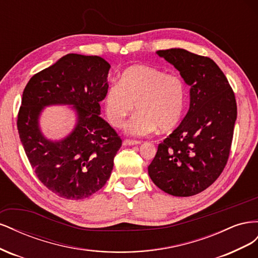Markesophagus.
Masks as SVG:
<instances>
[{
  "mask_svg": "<svg viewBox=\"0 0 258 258\" xmlns=\"http://www.w3.org/2000/svg\"><path fill=\"white\" fill-rule=\"evenodd\" d=\"M140 142L138 141H131V140H123L122 144L126 145V146H134V145H138Z\"/></svg>",
  "mask_w": 258,
  "mask_h": 258,
  "instance_id": "esophagus-1",
  "label": "esophagus"
}]
</instances>
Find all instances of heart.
Returning a JSON list of instances; mask_svg holds the SVG:
<instances>
[{"label": "heart", "instance_id": "b5f03b06", "mask_svg": "<svg viewBox=\"0 0 258 258\" xmlns=\"http://www.w3.org/2000/svg\"><path fill=\"white\" fill-rule=\"evenodd\" d=\"M185 97V85L178 76L141 64L128 68L120 83L108 86L103 103L107 118L115 127H121L136 107L139 112L127 123L126 131L142 138L158 128L168 131L175 127L182 118Z\"/></svg>", "mask_w": 258, "mask_h": 258}]
</instances>
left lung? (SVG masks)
<instances>
[{
	"label": "left lung",
	"instance_id": "left-lung-1",
	"mask_svg": "<svg viewBox=\"0 0 258 258\" xmlns=\"http://www.w3.org/2000/svg\"><path fill=\"white\" fill-rule=\"evenodd\" d=\"M189 86V110L158 145L148 175L161 190L189 197L207 189L227 163L237 119L230 85L215 62L181 48L156 51Z\"/></svg>",
	"mask_w": 258,
	"mask_h": 258
}]
</instances>
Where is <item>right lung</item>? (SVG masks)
<instances>
[{
	"label": "right lung",
	"mask_w": 258,
	"mask_h": 258,
	"mask_svg": "<svg viewBox=\"0 0 258 258\" xmlns=\"http://www.w3.org/2000/svg\"><path fill=\"white\" fill-rule=\"evenodd\" d=\"M110 63L99 56L68 53L31 77L22 93L17 127L38 179L66 199H84L110 178L121 139L101 114ZM71 105L77 116L64 138H46L39 127L43 108Z\"/></svg>",
	"instance_id": "add662e5"
}]
</instances>
